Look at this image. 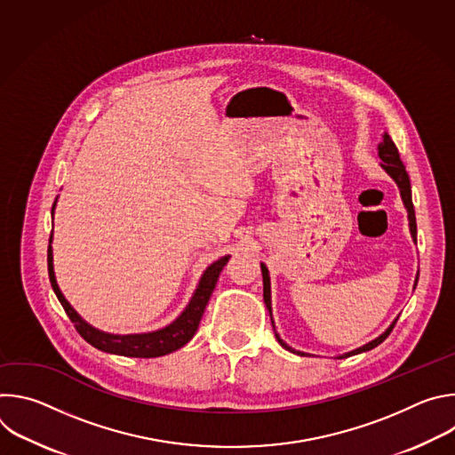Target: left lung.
<instances>
[{
    "instance_id": "1",
    "label": "left lung",
    "mask_w": 455,
    "mask_h": 455,
    "mask_svg": "<svg viewBox=\"0 0 455 455\" xmlns=\"http://www.w3.org/2000/svg\"><path fill=\"white\" fill-rule=\"evenodd\" d=\"M378 155H379V158L383 160L381 167L388 172V176H391V178L398 183V187H400L402 200H403L405 209H407V212H409L411 234H412V239L416 241V237H418V228H416L414 205H412L411 180H409V174H407V171H405V165H403V162H402V158H400V153H398L396 144L393 142V139L388 137L387 133L383 135V142L378 146ZM261 272H263V299H265V304H267V307H268V311H270V315H272V299H270V275H268V268H267L265 265H261ZM416 284H418V277H416L414 286H416ZM396 322H398V318L391 323V326L387 328V331H385L383 335H379V337H378V339H374L372 342H369V344H365L363 347H358V349H355V351H351V353H346V355H342V356H339V358H347V356H353V355H358V353H363V351H371V349H374V347H376V346H379V344H381L388 335H391V331H393V330H395V326H396ZM275 337H277V340H279V344H281L283 347H286V349L293 351L291 347H288V346L279 339V335H275ZM293 353H299V351H293ZM299 355H302V356H304V353H299Z\"/></svg>"
}]
</instances>
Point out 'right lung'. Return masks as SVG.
<instances>
[{"mask_svg": "<svg viewBox=\"0 0 455 455\" xmlns=\"http://www.w3.org/2000/svg\"><path fill=\"white\" fill-rule=\"evenodd\" d=\"M50 243H52V234H50ZM228 263V255L221 257L220 261H216L214 265H211L196 291H194L188 306L185 307V311L171 323V326L155 331V333H144V335H108L102 333L95 328H92L90 323H86L76 311L74 307L68 304V300L62 297L57 283H55V275H53V265H52V246L48 244V277L52 283V288L60 302V306L67 311L68 318L76 323L77 333L93 347L106 351V353H113V355H122V356H133V358H156V356H164L169 355L180 347H183L192 337L194 333L198 331V326L202 322V316L205 313V307L209 304V299L216 288L218 277L223 270V267Z\"/></svg>", "mask_w": 455, "mask_h": 455, "instance_id": "add662e5", "label": "right lung"}]
</instances>
